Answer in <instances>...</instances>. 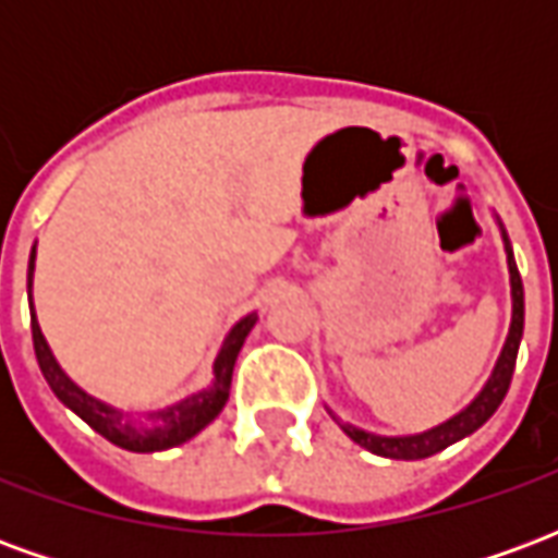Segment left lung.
I'll use <instances>...</instances> for the list:
<instances>
[{
	"label": "left lung",
	"mask_w": 558,
	"mask_h": 558,
	"mask_svg": "<svg viewBox=\"0 0 558 558\" xmlns=\"http://www.w3.org/2000/svg\"><path fill=\"white\" fill-rule=\"evenodd\" d=\"M493 220H496L499 235H502L505 263H508V283H511V323H508V335H505L502 350H499V359H496V364H493L487 383H484L478 395L469 400L463 410L454 412L451 418H445L442 424L427 427V430L403 433V436H386V433L364 430V427H355V424L343 421L340 415H335V412L328 410V415L338 421L340 430L347 433L355 445L367 448L371 454L388 457V460H424V457L439 454L442 448L460 442V439H466L469 433L478 430L481 424L490 418L493 412L499 410V403H502L505 395H508L511 376H514L517 350H520V340H523V314H526V307H523V280H520V271H517L511 239H508V232H505L499 215H493Z\"/></svg>",
	"instance_id": "8db88e82"
}]
</instances>
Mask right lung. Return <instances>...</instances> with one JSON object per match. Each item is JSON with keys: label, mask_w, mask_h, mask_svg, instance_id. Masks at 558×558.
<instances>
[{"label": "right lung", "mask_w": 558, "mask_h": 558, "mask_svg": "<svg viewBox=\"0 0 558 558\" xmlns=\"http://www.w3.org/2000/svg\"><path fill=\"white\" fill-rule=\"evenodd\" d=\"M32 278H35V244L29 254V271H26V290H29V314H32V343H35V359L41 367L47 386L53 388V395L68 410L80 415L89 424L92 430L101 433L104 439H110L125 451H137V454H151V451H167L175 445L194 439L196 433L206 430L211 421L218 418L220 410L230 400V383L235 359L242 352L244 340L251 335V328L256 326V311L242 316L235 326L227 331V338L220 343L215 364H211V383L206 388H199L194 395H187L179 403H170L163 410L151 412H125L107 403V400L95 398L86 388H80L71 376L65 374V367L56 362L50 343L44 338L38 316H35V304H32Z\"/></svg>", "instance_id": "right-lung-1"}]
</instances>
